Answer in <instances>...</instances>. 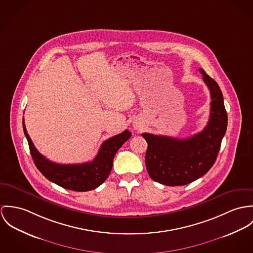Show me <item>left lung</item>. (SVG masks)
<instances>
[{"label":"left lung","instance_id":"8db88e82","mask_svg":"<svg viewBox=\"0 0 253 253\" xmlns=\"http://www.w3.org/2000/svg\"><path fill=\"white\" fill-rule=\"evenodd\" d=\"M211 92V114L204 130L187 139H175L143 133L147 141L145 166L150 177L161 184H188L214 164L227 129V113L223 95L214 80L199 70Z\"/></svg>","mask_w":253,"mask_h":253}]
</instances>
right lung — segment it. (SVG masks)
Here are the masks:
<instances>
[{
    "mask_svg": "<svg viewBox=\"0 0 253 253\" xmlns=\"http://www.w3.org/2000/svg\"><path fill=\"white\" fill-rule=\"evenodd\" d=\"M23 131L28 140L29 148L36 167L50 181L73 191H89L100 186L109 176L113 168V157L121 145L132 136L125 130L105 140L97 156L91 162L83 164H57L42 155L35 147L27 133L24 117Z\"/></svg>",
    "mask_w": 253,
    "mask_h": 253,
    "instance_id": "add662e5",
    "label": "right lung"
}]
</instances>
